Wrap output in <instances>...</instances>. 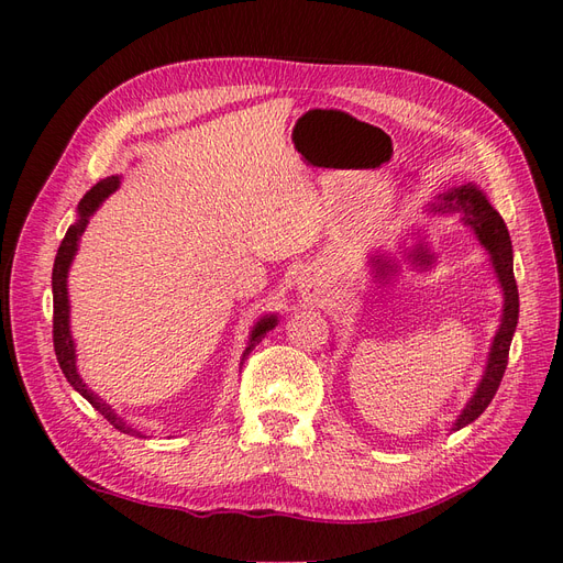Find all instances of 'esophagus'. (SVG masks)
Masks as SVG:
<instances>
[{"label":"esophagus","mask_w":563,"mask_h":563,"mask_svg":"<svg viewBox=\"0 0 563 563\" xmlns=\"http://www.w3.org/2000/svg\"><path fill=\"white\" fill-rule=\"evenodd\" d=\"M314 291H317V288H314V282H312V279H302V282H300V294H302V296H314Z\"/></svg>","instance_id":"1"}]
</instances>
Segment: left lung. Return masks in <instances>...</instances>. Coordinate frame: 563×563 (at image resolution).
<instances>
[{
  "label": "left lung",
  "instance_id": "8db88e82",
  "mask_svg": "<svg viewBox=\"0 0 563 563\" xmlns=\"http://www.w3.org/2000/svg\"><path fill=\"white\" fill-rule=\"evenodd\" d=\"M430 211L434 213H460V220L476 234V240L488 251L493 269H496L503 296H505V308L503 319L496 338H493V345L488 352V364L482 376V383L476 385V391L463 413L457 416L453 422V430L465 428V424L474 422L479 418L490 399L496 397L500 387V380L507 368V356H509V343H512V335L519 321V291L515 282V267H512V242H509V232L505 228V220L500 213L490 207L488 199L479 187L463 185L455 187V190L441 195V201L432 203Z\"/></svg>",
  "mask_w": 563,
  "mask_h": 563
}]
</instances>
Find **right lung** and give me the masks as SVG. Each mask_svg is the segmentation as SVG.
<instances>
[{
    "label": "right lung",
    "mask_w": 563,
    "mask_h": 563,
    "mask_svg": "<svg viewBox=\"0 0 563 563\" xmlns=\"http://www.w3.org/2000/svg\"><path fill=\"white\" fill-rule=\"evenodd\" d=\"M119 183H122V178H119V176H108V178H103L100 183H96L91 190L84 195V199L79 201V207H77V213H79L77 223L67 228L65 240L58 246L56 263H54V275H51V286H54V350H56L58 364H60V368L65 373L67 383H70L79 391V395L96 408L100 416L108 418V422L112 424L114 430L124 432V434L143 437L141 432H135L131 424H126L124 418H119L114 413V408L110 404H106L98 395H93V391L87 387V383L81 380V376L77 373L75 340L70 335V300H67V272H70L73 258H75V253H77L79 236H81L84 230H87L89 218L93 216V211L100 207V203H103L117 190ZM275 327H277V317L275 314L263 317L258 323H255L251 335H249V345L244 350V360L249 356V352L267 335V331H272Z\"/></svg>",
    "instance_id": "right-lung-1"
}]
</instances>
